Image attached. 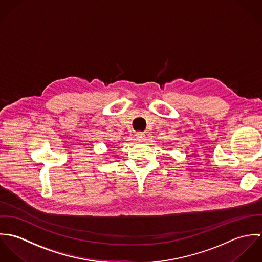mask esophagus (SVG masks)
Segmentation results:
<instances>
[{"label":"esophagus","mask_w":262,"mask_h":262,"mask_svg":"<svg viewBox=\"0 0 262 262\" xmlns=\"http://www.w3.org/2000/svg\"><path fill=\"white\" fill-rule=\"evenodd\" d=\"M135 136H136V139L140 142H143L145 140V134L143 132H137Z\"/></svg>","instance_id":"1"}]
</instances>
